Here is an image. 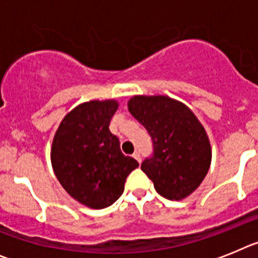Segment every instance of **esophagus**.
<instances>
[{
	"label": "esophagus",
	"mask_w": 258,
	"mask_h": 258,
	"mask_svg": "<svg viewBox=\"0 0 258 258\" xmlns=\"http://www.w3.org/2000/svg\"><path fill=\"white\" fill-rule=\"evenodd\" d=\"M132 157H134L135 159H136V161L139 162V163H140V162H141V154H140V152H139V150H136V152H135L134 154H132Z\"/></svg>",
	"instance_id": "obj_1"
}]
</instances>
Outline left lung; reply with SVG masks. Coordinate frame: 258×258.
Segmentation results:
<instances>
[{
  "mask_svg": "<svg viewBox=\"0 0 258 258\" xmlns=\"http://www.w3.org/2000/svg\"><path fill=\"white\" fill-rule=\"evenodd\" d=\"M128 110L152 138L153 153L141 163L143 172L164 198H186L210 169L211 145L203 126L186 105L167 96H134Z\"/></svg>",
  "mask_w": 258,
  "mask_h": 258,
  "instance_id": "1",
  "label": "left lung"
}]
</instances>
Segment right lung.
<instances>
[{
  "label": "right lung",
  "instance_id": "1",
  "mask_svg": "<svg viewBox=\"0 0 258 258\" xmlns=\"http://www.w3.org/2000/svg\"><path fill=\"white\" fill-rule=\"evenodd\" d=\"M117 101H89L74 108L55 134L51 162L61 186L90 208L112 206L139 162L124 155L109 131Z\"/></svg>",
  "mask_w": 258,
  "mask_h": 258
}]
</instances>
